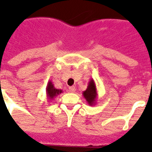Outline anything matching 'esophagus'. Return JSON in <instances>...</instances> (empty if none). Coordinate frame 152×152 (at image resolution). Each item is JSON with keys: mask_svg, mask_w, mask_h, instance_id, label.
Here are the masks:
<instances>
[{"mask_svg": "<svg viewBox=\"0 0 152 152\" xmlns=\"http://www.w3.org/2000/svg\"><path fill=\"white\" fill-rule=\"evenodd\" d=\"M69 92L70 93H74L76 91V88L75 87H69Z\"/></svg>", "mask_w": 152, "mask_h": 152, "instance_id": "obj_1", "label": "esophagus"}]
</instances>
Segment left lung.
<instances>
[{"instance_id":"left-lung-1","label":"left lung","mask_w":152,"mask_h":152,"mask_svg":"<svg viewBox=\"0 0 152 152\" xmlns=\"http://www.w3.org/2000/svg\"><path fill=\"white\" fill-rule=\"evenodd\" d=\"M83 95L90 106H95L97 101V88L95 85V81L91 79L88 83V88L84 91H83Z\"/></svg>"}]
</instances>
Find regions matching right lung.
Masks as SVG:
<instances>
[{
    "instance_id": "add662e5",
    "label": "right lung",
    "mask_w": 152,
    "mask_h": 152,
    "mask_svg": "<svg viewBox=\"0 0 152 152\" xmlns=\"http://www.w3.org/2000/svg\"><path fill=\"white\" fill-rule=\"evenodd\" d=\"M62 93V90L61 89H57L54 88V86L50 80L49 81L46 86V95L50 100H53L57 95H60Z\"/></svg>"
}]
</instances>
